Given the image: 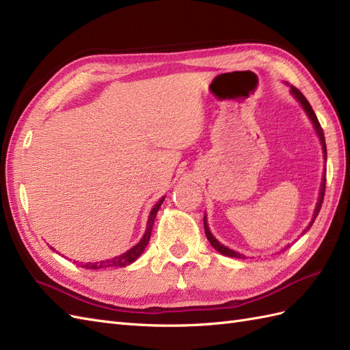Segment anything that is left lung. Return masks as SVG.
<instances>
[{
	"instance_id": "obj_1",
	"label": "left lung",
	"mask_w": 350,
	"mask_h": 350,
	"mask_svg": "<svg viewBox=\"0 0 350 350\" xmlns=\"http://www.w3.org/2000/svg\"><path fill=\"white\" fill-rule=\"evenodd\" d=\"M291 94L293 96H295V98L300 103L301 105V107H304V110L306 111V115L309 116V119L312 120V124H314V128H315V131H317V134H318V137H319V141H321V146H323V152H324V159L327 160V146H325V138H324V131H323V128H321V125H319V122H318V118H317V115H315V111L312 110V107H310V105H309V101L305 98V96L304 94H301L297 88H295V87H291ZM325 175H324V178H323V184H321V191H319V198H318V203H317V207H315V212H314V218H312V221L309 222V225H308V228H305V231L304 232H306L310 226H312V224H314V221L317 219V216H318V213H319V211H321V204H323V200H324V194H325ZM204 232H206V237H207V240L211 241V244L213 245V247L218 250L219 253H222V254H225V256H230V258H237V259H245V256L244 254H241V253H237V252H234V250H231V249H228V247H225L224 244H221L218 240H216L213 235H212V232L209 231V226H207V222H206V216H204ZM290 245H286V249H288Z\"/></svg>"
}]
</instances>
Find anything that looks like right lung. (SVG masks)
I'll return each mask as SVG.
<instances>
[{
    "instance_id": "1",
    "label": "right lung",
    "mask_w": 350,
    "mask_h": 350,
    "mask_svg": "<svg viewBox=\"0 0 350 350\" xmlns=\"http://www.w3.org/2000/svg\"><path fill=\"white\" fill-rule=\"evenodd\" d=\"M165 200V197L160 198V200L156 203V206L152 209V212H150V216H148V221H147V228H146V232L143 235V239H141L134 247L129 249L128 252L122 253L120 256H116V258H111V259H107V260H103V262H87V263H79L81 268H85V269H105V268H122V267H126V265H131L132 262H135L141 253L144 252V249L147 247L148 244V240H150V235H152V230H153V224H154V219H156V213L159 211V207L162 206ZM51 247V245H50ZM51 250H54L51 247ZM55 252V250H54ZM75 263H77V260H73Z\"/></svg>"
}]
</instances>
